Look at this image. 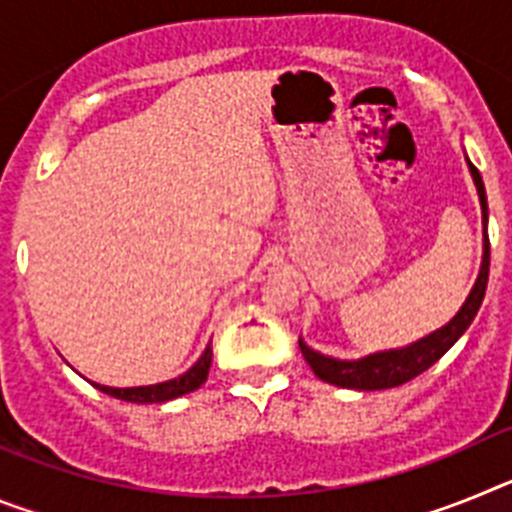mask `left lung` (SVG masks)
<instances>
[{
  "label": "left lung",
  "instance_id": "obj_1",
  "mask_svg": "<svg viewBox=\"0 0 512 512\" xmlns=\"http://www.w3.org/2000/svg\"><path fill=\"white\" fill-rule=\"evenodd\" d=\"M467 166L474 179V187H477L479 205H482V264H479L477 282H474L472 292L464 300V305L459 307V312H456L449 323L441 325L433 333H428V336L418 338L415 343H408V346L402 348H387V351H377V354L361 356V359H333V356H325L320 351H315V348H310L300 338V351L307 364H310L312 372H315V377L328 384H336V387H346V390H390V387H400V384L410 382L418 374H423L425 369H431L467 333L472 320L477 318L479 305L485 300L487 279H490V238H487L485 184H482V176H479V171L474 169L469 158Z\"/></svg>",
  "mask_w": 512,
  "mask_h": 512
}]
</instances>
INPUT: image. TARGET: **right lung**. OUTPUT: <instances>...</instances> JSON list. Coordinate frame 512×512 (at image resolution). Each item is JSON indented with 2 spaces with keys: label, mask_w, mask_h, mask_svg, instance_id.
I'll return each mask as SVG.
<instances>
[{
  "label": "right lung",
  "mask_w": 512,
  "mask_h": 512,
  "mask_svg": "<svg viewBox=\"0 0 512 512\" xmlns=\"http://www.w3.org/2000/svg\"><path fill=\"white\" fill-rule=\"evenodd\" d=\"M212 364V343H207V348L202 351V356L189 366L187 372L179 374L174 379H166V382L158 384H146V387H107V384L92 382L97 390H102L104 395L117 397V400L125 402H138V405H148V402H166L176 400V397L189 395V392L200 390L202 384L207 382V374H210Z\"/></svg>",
  "instance_id": "1"
}]
</instances>
